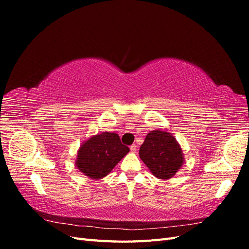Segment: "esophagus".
Instances as JSON below:
<instances>
[{
  "label": "esophagus",
  "mask_w": 249,
  "mask_h": 249,
  "mask_svg": "<svg viewBox=\"0 0 249 249\" xmlns=\"http://www.w3.org/2000/svg\"><path fill=\"white\" fill-rule=\"evenodd\" d=\"M130 149H131L132 153H136V152H137V146L135 145V144H132V145L130 146Z\"/></svg>",
  "instance_id": "34e87169"
}]
</instances>
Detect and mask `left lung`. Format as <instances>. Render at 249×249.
<instances>
[{
    "label": "left lung",
    "mask_w": 249,
    "mask_h": 249,
    "mask_svg": "<svg viewBox=\"0 0 249 249\" xmlns=\"http://www.w3.org/2000/svg\"><path fill=\"white\" fill-rule=\"evenodd\" d=\"M140 159L153 176L160 179H169L184 165V153L172 134L150 131L139 149Z\"/></svg>",
    "instance_id": "1"
}]
</instances>
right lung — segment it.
<instances>
[{"instance_id":"obj_1","label":"right lung","mask_w":249,"mask_h":249,"mask_svg":"<svg viewBox=\"0 0 249 249\" xmlns=\"http://www.w3.org/2000/svg\"><path fill=\"white\" fill-rule=\"evenodd\" d=\"M129 152L116 133L104 132L82 143L74 164L89 178L100 179L107 177Z\"/></svg>"}]
</instances>
